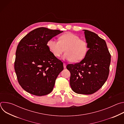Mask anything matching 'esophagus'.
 Here are the masks:
<instances>
[{"label": "esophagus", "mask_w": 124, "mask_h": 124, "mask_svg": "<svg viewBox=\"0 0 124 124\" xmlns=\"http://www.w3.org/2000/svg\"><path fill=\"white\" fill-rule=\"evenodd\" d=\"M63 67H64V68L65 69L66 68V64L65 63H63Z\"/></svg>", "instance_id": "esophagus-1"}]
</instances>
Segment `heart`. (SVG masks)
Instances as JSON below:
<instances>
[{
  "mask_svg": "<svg viewBox=\"0 0 124 124\" xmlns=\"http://www.w3.org/2000/svg\"><path fill=\"white\" fill-rule=\"evenodd\" d=\"M47 46L53 55L58 58L63 54V58L77 63L82 60L89 50L87 42L78 35L67 32L59 37V41L53 39L47 42Z\"/></svg>",
  "mask_w": 124,
  "mask_h": 124,
  "instance_id": "obj_1",
  "label": "heart"
}]
</instances>
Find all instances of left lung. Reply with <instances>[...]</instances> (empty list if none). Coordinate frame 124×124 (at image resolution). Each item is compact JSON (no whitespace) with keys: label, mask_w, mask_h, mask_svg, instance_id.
Instances as JSON below:
<instances>
[{"label":"left lung","mask_w":124,"mask_h":124,"mask_svg":"<svg viewBox=\"0 0 124 124\" xmlns=\"http://www.w3.org/2000/svg\"><path fill=\"white\" fill-rule=\"evenodd\" d=\"M84 31L89 50L85 58L75 64H69L70 86L75 93L90 95L99 90L107 81L111 55L105 41L97 34Z\"/></svg>","instance_id":"obj_1"}]
</instances>
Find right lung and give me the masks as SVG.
Instances as JSON below:
<instances>
[{"label":"right lung","instance_id":"obj_1","mask_svg":"<svg viewBox=\"0 0 124 124\" xmlns=\"http://www.w3.org/2000/svg\"><path fill=\"white\" fill-rule=\"evenodd\" d=\"M62 32L40 27L30 32L20 42L14 68L20 85L28 93L42 96L52 91L64 68L63 63L53 55L46 44Z\"/></svg>","mask_w":124,"mask_h":124}]
</instances>
